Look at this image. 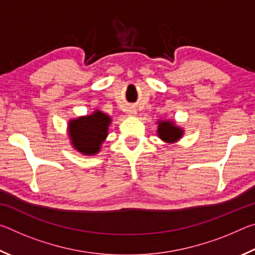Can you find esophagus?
I'll return each mask as SVG.
<instances>
[{"label": "esophagus", "instance_id": "obj_1", "mask_svg": "<svg viewBox=\"0 0 255 255\" xmlns=\"http://www.w3.org/2000/svg\"><path fill=\"white\" fill-rule=\"evenodd\" d=\"M127 114L128 116H135L137 114V110L133 107H130L127 109Z\"/></svg>", "mask_w": 255, "mask_h": 255}]
</instances>
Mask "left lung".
<instances>
[{
  "instance_id": "1",
  "label": "left lung",
  "mask_w": 255,
  "mask_h": 255,
  "mask_svg": "<svg viewBox=\"0 0 255 255\" xmlns=\"http://www.w3.org/2000/svg\"><path fill=\"white\" fill-rule=\"evenodd\" d=\"M157 125V135L165 143H175L183 136V129L175 126L173 122L159 120Z\"/></svg>"
}]
</instances>
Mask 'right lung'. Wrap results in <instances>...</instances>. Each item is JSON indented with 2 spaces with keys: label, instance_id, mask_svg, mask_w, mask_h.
<instances>
[{
  "label": "right lung",
  "instance_id": "1",
  "mask_svg": "<svg viewBox=\"0 0 255 255\" xmlns=\"http://www.w3.org/2000/svg\"><path fill=\"white\" fill-rule=\"evenodd\" d=\"M110 124V116L100 110L70 120L68 136L73 147L84 155L98 154L108 136V127Z\"/></svg>",
  "mask_w": 255,
  "mask_h": 255
}]
</instances>
